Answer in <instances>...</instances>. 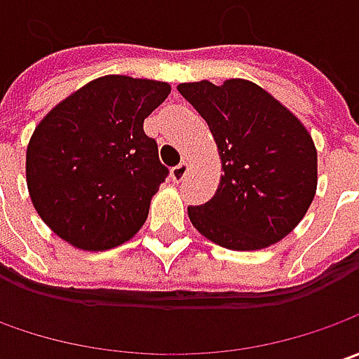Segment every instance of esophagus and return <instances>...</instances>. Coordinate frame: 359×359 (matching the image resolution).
Segmentation results:
<instances>
[{
  "label": "esophagus",
  "mask_w": 359,
  "mask_h": 359,
  "mask_svg": "<svg viewBox=\"0 0 359 359\" xmlns=\"http://www.w3.org/2000/svg\"><path fill=\"white\" fill-rule=\"evenodd\" d=\"M187 170H189V165H187L186 161H182L180 165H175V168L172 170L173 182H182V180L187 175Z\"/></svg>",
  "instance_id": "1"
}]
</instances>
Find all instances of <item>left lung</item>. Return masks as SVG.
Wrapping results in <instances>:
<instances>
[{"mask_svg": "<svg viewBox=\"0 0 359 359\" xmlns=\"http://www.w3.org/2000/svg\"><path fill=\"white\" fill-rule=\"evenodd\" d=\"M177 91L205 119L224 170L214 198L187 208L194 228L236 252L285 238L316 196L318 154L310 133L245 79L182 83Z\"/></svg>", "mask_w": 359, "mask_h": 359, "instance_id": "left-lung-1", "label": "left lung"}]
</instances>
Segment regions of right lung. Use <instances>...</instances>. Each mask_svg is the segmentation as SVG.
<instances>
[{"label":"right lung","mask_w":359,"mask_h":359,"mask_svg":"<svg viewBox=\"0 0 359 359\" xmlns=\"http://www.w3.org/2000/svg\"><path fill=\"white\" fill-rule=\"evenodd\" d=\"M172 88L105 76L55 105L35 128L25 173L34 208L62 240L102 252L144 226L170 170L144 119Z\"/></svg>","instance_id":"right-lung-1"}]
</instances>
